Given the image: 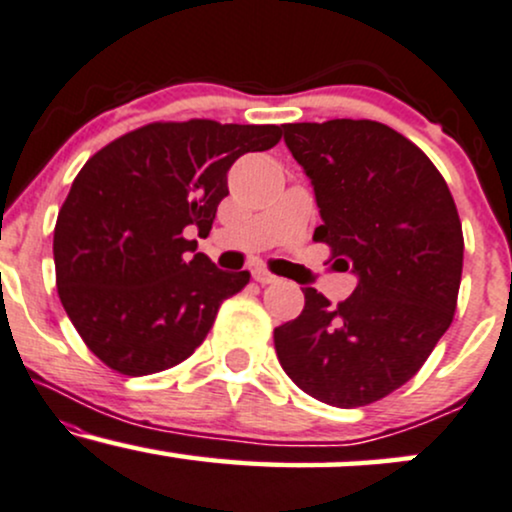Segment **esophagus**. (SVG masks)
Masks as SVG:
<instances>
[{
  "instance_id": "esophagus-1",
  "label": "esophagus",
  "mask_w": 512,
  "mask_h": 512,
  "mask_svg": "<svg viewBox=\"0 0 512 512\" xmlns=\"http://www.w3.org/2000/svg\"><path fill=\"white\" fill-rule=\"evenodd\" d=\"M252 279H255L257 283H262V286H267V283H276L279 279L272 272H267V269H252Z\"/></svg>"
}]
</instances>
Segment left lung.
Returning a JSON list of instances; mask_svg holds the SVG:
<instances>
[{
  "mask_svg": "<svg viewBox=\"0 0 512 512\" xmlns=\"http://www.w3.org/2000/svg\"><path fill=\"white\" fill-rule=\"evenodd\" d=\"M283 140L315 188V240L357 286L338 305L303 288L300 317L274 329L276 355L312 398L360 408L415 377L451 326L463 226L432 159L384 123H286Z\"/></svg>",
  "mask_w": 512,
  "mask_h": 512,
  "instance_id": "obj_1",
  "label": "left lung"
}]
</instances>
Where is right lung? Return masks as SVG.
<instances>
[{
	"mask_svg": "<svg viewBox=\"0 0 512 512\" xmlns=\"http://www.w3.org/2000/svg\"><path fill=\"white\" fill-rule=\"evenodd\" d=\"M281 126L157 121L102 147L78 171L54 226L57 291L66 315L107 367L126 377L183 362L205 341L250 272L229 274L197 250L226 174Z\"/></svg>",
	"mask_w": 512,
	"mask_h": 512,
	"instance_id": "add662e5",
	"label": "right lung"
}]
</instances>
